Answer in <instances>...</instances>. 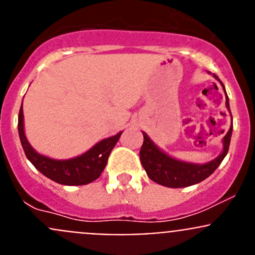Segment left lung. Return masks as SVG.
<instances>
[{
	"instance_id": "obj_1",
	"label": "left lung",
	"mask_w": 255,
	"mask_h": 255,
	"mask_svg": "<svg viewBox=\"0 0 255 255\" xmlns=\"http://www.w3.org/2000/svg\"><path fill=\"white\" fill-rule=\"evenodd\" d=\"M215 78L220 80L216 75ZM220 82L222 84V81ZM223 89H225V86H223ZM226 106L230 110L227 94H226ZM232 129L233 126H231L230 130L223 138V151L221 153V155H218L215 160L204 164V165L184 163V161H179L176 159L170 158L151 142L145 133H143L144 140L139 151L140 163H142L149 179L155 181L156 184L163 185V186L186 187L190 186V185L199 184V182L207 179L220 166L225 156L227 155L228 149H230L231 137H232Z\"/></svg>"
}]
</instances>
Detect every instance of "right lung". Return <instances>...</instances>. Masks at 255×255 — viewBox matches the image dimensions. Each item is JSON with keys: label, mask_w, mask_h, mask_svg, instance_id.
Segmentation results:
<instances>
[{"label": "right lung", "mask_w": 255, "mask_h": 255, "mask_svg": "<svg viewBox=\"0 0 255 255\" xmlns=\"http://www.w3.org/2000/svg\"><path fill=\"white\" fill-rule=\"evenodd\" d=\"M18 133L28 160L47 177L61 185H86L99 179L106 166L113 146L122 132L101 140L82 155L69 160H55L38 154L30 146L23 129V107L18 115Z\"/></svg>", "instance_id": "right-lung-1"}]
</instances>
